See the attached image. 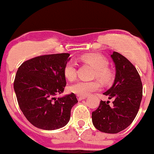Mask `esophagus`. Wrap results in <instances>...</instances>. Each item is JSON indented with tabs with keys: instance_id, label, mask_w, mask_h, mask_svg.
I'll list each match as a JSON object with an SVG mask.
<instances>
[{
	"instance_id": "obj_1",
	"label": "esophagus",
	"mask_w": 154,
	"mask_h": 154,
	"mask_svg": "<svg viewBox=\"0 0 154 154\" xmlns=\"http://www.w3.org/2000/svg\"><path fill=\"white\" fill-rule=\"evenodd\" d=\"M86 97L87 96H80V95H77V98H78L79 101H81V100L85 99V98H86Z\"/></svg>"
}]
</instances>
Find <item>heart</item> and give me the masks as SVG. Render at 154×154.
Wrapping results in <instances>:
<instances>
[{
	"mask_svg": "<svg viewBox=\"0 0 154 154\" xmlns=\"http://www.w3.org/2000/svg\"><path fill=\"white\" fill-rule=\"evenodd\" d=\"M82 60L89 64L95 68L93 77L98 78L104 84H108L113 79V74L108 68V61L105 57L98 54H86L81 57ZM64 75L69 81H74L77 78V63L73 60L68 61L64 68ZM101 84L97 80L93 81H78L70 86V91L80 96H86L90 92L100 89Z\"/></svg>",
	"mask_w": 154,
	"mask_h": 154,
	"instance_id": "1",
	"label": "heart"
}]
</instances>
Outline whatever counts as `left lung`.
I'll return each mask as SVG.
<instances>
[{"mask_svg": "<svg viewBox=\"0 0 154 154\" xmlns=\"http://www.w3.org/2000/svg\"><path fill=\"white\" fill-rule=\"evenodd\" d=\"M111 58L116 67L113 86L104 92L110 101H100L98 108L92 113L94 126L105 133L115 134L127 128L136 117L142 98V83L135 67L123 55L113 52Z\"/></svg>", "mask_w": 154, "mask_h": 154, "instance_id": "left-lung-1", "label": "left lung"}]
</instances>
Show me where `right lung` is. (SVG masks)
<instances>
[{"label":"right lung","instance_id":"right-lung-1","mask_svg":"<svg viewBox=\"0 0 154 154\" xmlns=\"http://www.w3.org/2000/svg\"><path fill=\"white\" fill-rule=\"evenodd\" d=\"M69 53L44 55L24 62L18 68L13 87L19 107L35 127L54 130L65 126L77 103L75 94L56 98L66 86L64 68Z\"/></svg>","mask_w":154,"mask_h":154}]
</instances>
